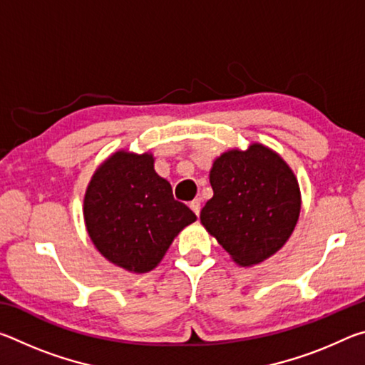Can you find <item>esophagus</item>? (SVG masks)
<instances>
[{
	"instance_id": "obj_1",
	"label": "esophagus",
	"mask_w": 365,
	"mask_h": 365,
	"mask_svg": "<svg viewBox=\"0 0 365 365\" xmlns=\"http://www.w3.org/2000/svg\"><path fill=\"white\" fill-rule=\"evenodd\" d=\"M190 207L191 211H193L196 215H200V211H201V200H193L190 202Z\"/></svg>"
}]
</instances>
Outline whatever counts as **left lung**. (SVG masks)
<instances>
[{
  "instance_id": "8db88e82",
  "label": "left lung",
  "mask_w": 365,
  "mask_h": 365,
  "mask_svg": "<svg viewBox=\"0 0 365 365\" xmlns=\"http://www.w3.org/2000/svg\"><path fill=\"white\" fill-rule=\"evenodd\" d=\"M214 196L201 224L240 265L270 257L287 243L299 217L296 177L279 154L262 145L228 151L209 174Z\"/></svg>"
}]
</instances>
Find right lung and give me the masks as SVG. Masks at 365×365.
Listing matches in <instances>:
<instances>
[{"label": "right lung", "instance_id": "1", "mask_svg": "<svg viewBox=\"0 0 365 365\" xmlns=\"http://www.w3.org/2000/svg\"><path fill=\"white\" fill-rule=\"evenodd\" d=\"M151 154L115 153L86 188L83 215L98 251L137 274L153 270L177 233L196 220L154 172Z\"/></svg>", "mask_w": 365, "mask_h": 365}]
</instances>
